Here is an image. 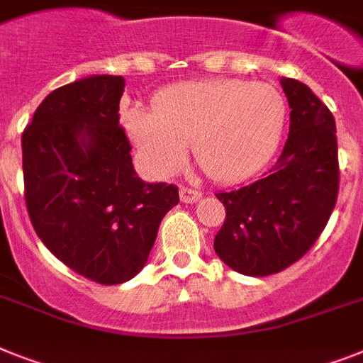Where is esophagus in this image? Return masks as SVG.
Segmentation results:
<instances>
[{
  "mask_svg": "<svg viewBox=\"0 0 363 363\" xmlns=\"http://www.w3.org/2000/svg\"><path fill=\"white\" fill-rule=\"evenodd\" d=\"M200 196H202V193L194 191V189H189V187L179 189V199H182V202H185V203L199 202Z\"/></svg>",
  "mask_w": 363,
  "mask_h": 363,
  "instance_id": "34e87169",
  "label": "esophagus"
}]
</instances>
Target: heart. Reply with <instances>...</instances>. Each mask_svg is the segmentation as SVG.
Listing matches in <instances>:
<instances>
[{
    "instance_id": "heart-1",
    "label": "heart",
    "mask_w": 363,
    "mask_h": 363,
    "mask_svg": "<svg viewBox=\"0 0 363 363\" xmlns=\"http://www.w3.org/2000/svg\"><path fill=\"white\" fill-rule=\"evenodd\" d=\"M286 118L282 94L267 83L187 81L155 96L154 111L133 107L124 125L140 160L167 174L193 145L194 161L215 182L254 174L272 154Z\"/></svg>"
}]
</instances>
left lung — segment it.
<instances>
[{
	"label": "left lung",
	"instance_id": "1",
	"mask_svg": "<svg viewBox=\"0 0 363 363\" xmlns=\"http://www.w3.org/2000/svg\"><path fill=\"white\" fill-rule=\"evenodd\" d=\"M280 83L291 109L282 154L252 184L217 193L226 218L215 252L247 277H267L298 262L325 230L340 189L334 116L304 83Z\"/></svg>",
	"mask_w": 363,
	"mask_h": 363
}]
</instances>
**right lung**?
Segmentation results:
<instances>
[{
    "label": "right lung",
    "instance_id": "1",
    "mask_svg": "<svg viewBox=\"0 0 363 363\" xmlns=\"http://www.w3.org/2000/svg\"><path fill=\"white\" fill-rule=\"evenodd\" d=\"M122 76H91L42 100L22 133L26 206L40 241L67 267L104 286L145 267L172 184H146L118 124Z\"/></svg>",
    "mask_w": 363,
    "mask_h": 363
}]
</instances>
